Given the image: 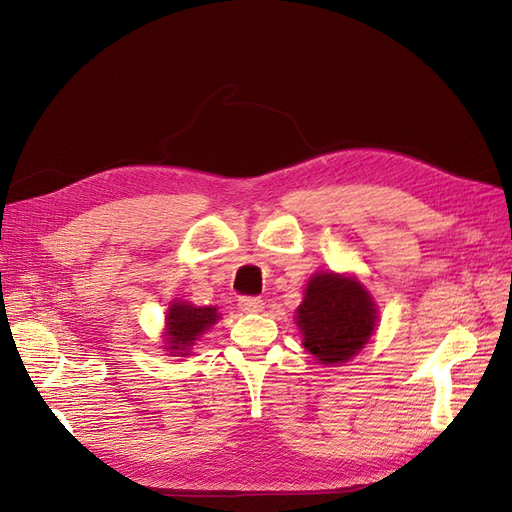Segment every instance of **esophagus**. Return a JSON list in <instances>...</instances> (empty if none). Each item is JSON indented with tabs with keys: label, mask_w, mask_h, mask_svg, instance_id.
I'll use <instances>...</instances> for the list:
<instances>
[{
	"label": "esophagus",
	"mask_w": 512,
	"mask_h": 512,
	"mask_svg": "<svg viewBox=\"0 0 512 512\" xmlns=\"http://www.w3.org/2000/svg\"><path fill=\"white\" fill-rule=\"evenodd\" d=\"M238 309L245 313H259V311H263V301L259 297H240Z\"/></svg>",
	"instance_id": "34e87169"
}]
</instances>
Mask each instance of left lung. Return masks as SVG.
Returning a JSON list of instances; mask_svg holds the SVG:
<instances>
[{
    "label": "left lung",
    "mask_w": 512,
    "mask_h": 512,
    "mask_svg": "<svg viewBox=\"0 0 512 512\" xmlns=\"http://www.w3.org/2000/svg\"><path fill=\"white\" fill-rule=\"evenodd\" d=\"M375 321L378 309L365 286L334 272L313 274L297 309L303 346L321 365L353 359L371 338Z\"/></svg>",
    "instance_id": "1"
}]
</instances>
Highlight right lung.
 I'll return each mask as SVG.
<instances>
[{
  "label": "right lung",
  "mask_w": 512,
  "mask_h": 512,
  "mask_svg": "<svg viewBox=\"0 0 512 512\" xmlns=\"http://www.w3.org/2000/svg\"><path fill=\"white\" fill-rule=\"evenodd\" d=\"M218 319L220 313L215 307H195L191 303L174 301L166 315V348L174 357L188 355L195 340Z\"/></svg>",
  "instance_id": "add662e5"
}]
</instances>
